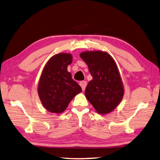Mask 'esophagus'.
Here are the masks:
<instances>
[{"label": "esophagus", "instance_id": "obj_1", "mask_svg": "<svg viewBox=\"0 0 160 160\" xmlns=\"http://www.w3.org/2000/svg\"><path fill=\"white\" fill-rule=\"evenodd\" d=\"M80 85H81V88H82V90L83 91H84L85 89V88H86V86H87V82L85 81H81L80 82Z\"/></svg>", "mask_w": 160, "mask_h": 160}]
</instances>
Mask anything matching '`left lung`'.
<instances>
[{
  "label": "left lung",
  "instance_id": "1",
  "mask_svg": "<svg viewBox=\"0 0 160 160\" xmlns=\"http://www.w3.org/2000/svg\"><path fill=\"white\" fill-rule=\"evenodd\" d=\"M80 57L88 65L93 79L85 89L86 98L99 114L113 111L124 95L123 82L118 66L108 52L84 51Z\"/></svg>",
  "mask_w": 160,
  "mask_h": 160
}]
</instances>
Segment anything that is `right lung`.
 Returning a JSON list of instances; mask_svg holds the SVG:
<instances>
[{"mask_svg":"<svg viewBox=\"0 0 160 160\" xmlns=\"http://www.w3.org/2000/svg\"><path fill=\"white\" fill-rule=\"evenodd\" d=\"M72 61L71 54L61 52L51 57L43 68L38 94L42 105L51 113L63 112L74 97L82 91L67 71Z\"/></svg>","mask_w":160,"mask_h":160,"instance_id":"1","label":"right lung"}]
</instances>
